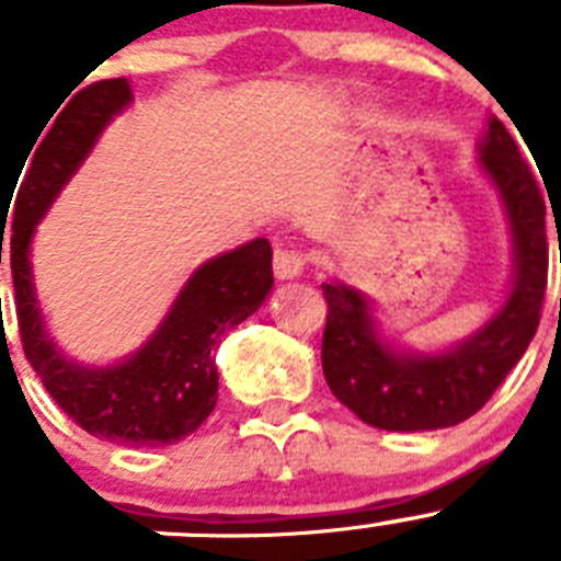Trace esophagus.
Masks as SVG:
<instances>
[{"instance_id": "1", "label": "esophagus", "mask_w": 561, "mask_h": 561, "mask_svg": "<svg viewBox=\"0 0 561 561\" xmlns=\"http://www.w3.org/2000/svg\"><path fill=\"white\" fill-rule=\"evenodd\" d=\"M307 265V254L298 249H276L274 251V274L276 279H296Z\"/></svg>"}]
</instances>
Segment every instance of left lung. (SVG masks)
<instances>
[{
    "label": "left lung",
    "mask_w": 561,
    "mask_h": 561,
    "mask_svg": "<svg viewBox=\"0 0 561 561\" xmlns=\"http://www.w3.org/2000/svg\"><path fill=\"white\" fill-rule=\"evenodd\" d=\"M476 162L499 191L512 234L510 293L484 327L443 352H415L381 334L363 290L343 282L321 285L329 305L323 376L340 404L368 426L432 432L468 421L499 390L540 327L548 282L546 198L495 115L486 122Z\"/></svg>",
    "instance_id": "obj_1"
}]
</instances>
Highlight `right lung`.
I'll list each match as a JSON object with an SVG mask.
<instances>
[{"instance_id": "right-lung-1", "label": "right lung", "mask_w": 561, "mask_h": 561, "mask_svg": "<svg viewBox=\"0 0 561 561\" xmlns=\"http://www.w3.org/2000/svg\"><path fill=\"white\" fill-rule=\"evenodd\" d=\"M129 102L133 85L124 77L82 88L55 124L44 127L46 135L38 149H30L31 160L24 157V174H19L15 196H10L15 204H4V213L13 209L10 271L21 343L30 365L57 407L88 434L151 448L180 443L216 410L218 368L213 348L227 329L263 307L274 287V254L268 240L256 238L198 265L176 293L160 327L138 352L118 363L82 365L62 354L46 329L35 293L30 263L35 227L80 171L113 115ZM4 213L2 224H8Z\"/></svg>"}]
</instances>
